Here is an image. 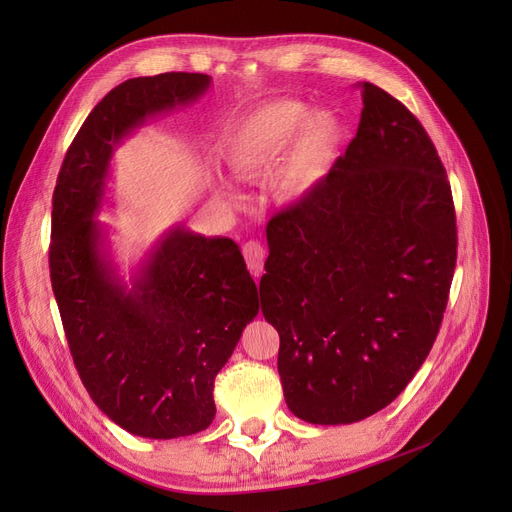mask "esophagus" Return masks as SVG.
Masks as SVG:
<instances>
[{"label": "esophagus", "mask_w": 512, "mask_h": 512, "mask_svg": "<svg viewBox=\"0 0 512 512\" xmlns=\"http://www.w3.org/2000/svg\"><path fill=\"white\" fill-rule=\"evenodd\" d=\"M242 255H245V261L249 265V270L253 276H259L263 270V261H265V247L259 240H249L242 245Z\"/></svg>", "instance_id": "1"}]
</instances>
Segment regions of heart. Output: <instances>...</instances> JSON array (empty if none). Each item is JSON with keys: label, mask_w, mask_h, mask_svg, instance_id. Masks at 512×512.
<instances>
[{"label": "heart", "mask_w": 512, "mask_h": 512, "mask_svg": "<svg viewBox=\"0 0 512 512\" xmlns=\"http://www.w3.org/2000/svg\"><path fill=\"white\" fill-rule=\"evenodd\" d=\"M342 137L340 120L326 110L307 112L294 99H274L242 118L228 143V164L238 178L253 180L280 161V191L297 199L324 180Z\"/></svg>", "instance_id": "b5f03b06"}]
</instances>
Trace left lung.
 Returning <instances> with one entry per match:
<instances>
[{"label": "left lung", "instance_id": "8db88e82", "mask_svg": "<svg viewBox=\"0 0 512 512\" xmlns=\"http://www.w3.org/2000/svg\"><path fill=\"white\" fill-rule=\"evenodd\" d=\"M357 137L267 224L261 311L280 334L284 400L315 425L355 423L407 388L440 332L456 215L421 122L361 83Z\"/></svg>", "mask_w": 512, "mask_h": 512}]
</instances>
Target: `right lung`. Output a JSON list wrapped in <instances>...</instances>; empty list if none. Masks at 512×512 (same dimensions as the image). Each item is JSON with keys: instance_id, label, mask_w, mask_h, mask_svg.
Returning a JSON list of instances; mask_svg holds the SVG:
<instances>
[{"instance_id": "right-lung-1", "label": "right lung", "mask_w": 512, "mask_h": 512, "mask_svg": "<svg viewBox=\"0 0 512 512\" xmlns=\"http://www.w3.org/2000/svg\"><path fill=\"white\" fill-rule=\"evenodd\" d=\"M209 85L207 74L166 72L112 89L80 126L53 191L49 274L76 371L95 405L141 438L209 427L215 375L259 313L234 240L172 228L128 288L95 220L122 139L147 118L197 101Z\"/></svg>"}]
</instances>
